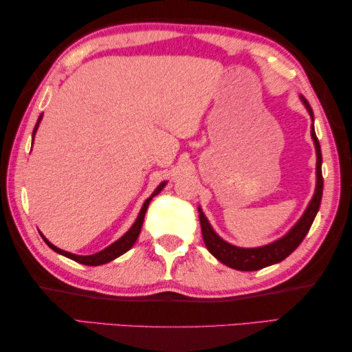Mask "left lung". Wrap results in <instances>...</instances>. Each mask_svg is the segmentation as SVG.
I'll list each match as a JSON object with an SVG mask.
<instances>
[{"instance_id":"obj_1","label":"left lung","mask_w":352,"mask_h":352,"mask_svg":"<svg viewBox=\"0 0 352 352\" xmlns=\"http://www.w3.org/2000/svg\"><path fill=\"white\" fill-rule=\"evenodd\" d=\"M302 102L306 104L310 117L314 120L312 107H310L307 100H304L302 98ZM312 138L316 148V188H315L314 198L307 207V210L304 212L301 220L295 224V228H293L284 239L274 241L272 245H267L262 248H250V250H246V248H237V246L229 245L218 237L209 224V221H207V218L204 217L203 212L199 210L203 240L206 243V248L209 250L212 256H215L221 263L228 265V267L234 270H240V272H256V270H262L265 267H270V265L284 261L285 257H289L292 252L301 245V241L307 235L309 229L315 220L316 212L320 209L321 197H322L321 148H320L318 138H316V134H315L314 124H312Z\"/></svg>"}]
</instances>
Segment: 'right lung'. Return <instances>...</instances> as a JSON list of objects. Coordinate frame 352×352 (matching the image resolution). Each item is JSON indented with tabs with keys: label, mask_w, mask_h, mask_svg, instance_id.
I'll return each mask as SVG.
<instances>
[{
	"label": "right lung",
	"mask_w": 352,
	"mask_h": 352,
	"mask_svg": "<svg viewBox=\"0 0 352 352\" xmlns=\"http://www.w3.org/2000/svg\"><path fill=\"white\" fill-rule=\"evenodd\" d=\"M40 120H42V117H38L36 128H34V132H32V140H34V134H36V131H37V128H38ZM164 186H165V182L160 184V186L157 187V190H155V192L153 193V197H154L155 193H159L160 190L164 188ZM153 197H151V198H148V199L145 201V204H143L142 210H140V214H138L135 223L132 224V228L128 230V232H126L122 239L115 241V243H112L111 246H107L106 250H102V251H100V252H96V254H94V256H76V254H72V252L62 251V250H59V248H56L54 245H51L50 241L43 237L45 243L48 245V246L51 248V250H54L56 252H59V254L65 256V257H68V258H72V261L78 262V263L90 265V267H96V265H102V263L111 262V261H113V258H117L118 256L124 254L126 251H129L131 248H132V245L135 243V240L138 239V234H140V230H142L143 220H145V214H146V209H148V206H149V201L153 199Z\"/></svg>",
	"instance_id": "right-lung-1"
}]
</instances>
